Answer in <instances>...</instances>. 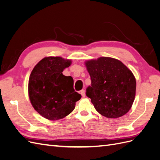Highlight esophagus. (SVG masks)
Segmentation results:
<instances>
[{"label": "esophagus", "mask_w": 160, "mask_h": 160, "mask_svg": "<svg viewBox=\"0 0 160 160\" xmlns=\"http://www.w3.org/2000/svg\"><path fill=\"white\" fill-rule=\"evenodd\" d=\"M80 93H81V95H82V97H83V98H85V91L84 89H82V90L80 91Z\"/></svg>", "instance_id": "34e87169"}]
</instances>
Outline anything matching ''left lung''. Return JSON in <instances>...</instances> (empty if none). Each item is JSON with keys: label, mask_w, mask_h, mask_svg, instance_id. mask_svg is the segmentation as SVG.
<instances>
[{"label": "left lung", "mask_w": 160, "mask_h": 160, "mask_svg": "<svg viewBox=\"0 0 160 160\" xmlns=\"http://www.w3.org/2000/svg\"><path fill=\"white\" fill-rule=\"evenodd\" d=\"M91 85L86 95L98 113L108 118H118L127 113L133 103L135 78L122 62L111 57H99L85 62Z\"/></svg>", "instance_id": "obj_1"}]
</instances>
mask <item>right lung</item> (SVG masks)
Masks as SVG:
<instances>
[{
	"label": "right lung",
	"mask_w": 160,
	"mask_h": 160,
	"mask_svg": "<svg viewBox=\"0 0 160 160\" xmlns=\"http://www.w3.org/2000/svg\"><path fill=\"white\" fill-rule=\"evenodd\" d=\"M71 61L48 57L32 69L28 80V96L37 112L49 120L64 118L71 113L81 95L73 89V79L62 72Z\"/></svg>",
	"instance_id": "right-lung-1"
}]
</instances>
